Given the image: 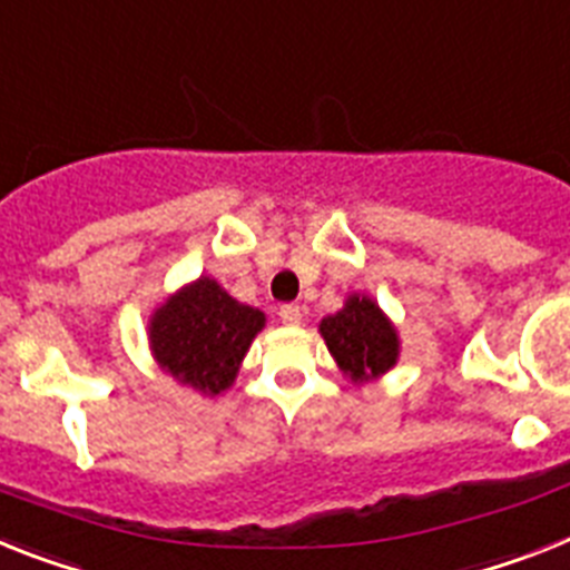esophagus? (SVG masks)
Masks as SVG:
<instances>
[{"mask_svg":"<svg viewBox=\"0 0 570 570\" xmlns=\"http://www.w3.org/2000/svg\"><path fill=\"white\" fill-rule=\"evenodd\" d=\"M281 315V322L284 324H301V307L298 304H284V307L277 309Z\"/></svg>","mask_w":570,"mask_h":570,"instance_id":"34e87169","label":"esophagus"}]
</instances>
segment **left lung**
I'll use <instances>...</instances> for the list:
<instances>
[{"instance_id": "left-lung-1", "label": "left lung", "mask_w": 570, "mask_h": 570, "mask_svg": "<svg viewBox=\"0 0 570 570\" xmlns=\"http://www.w3.org/2000/svg\"><path fill=\"white\" fill-rule=\"evenodd\" d=\"M327 351L353 382L389 374L400 358V336L389 315L367 295H351L336 315L318 324Z\"/></svg>"}]
</instances>
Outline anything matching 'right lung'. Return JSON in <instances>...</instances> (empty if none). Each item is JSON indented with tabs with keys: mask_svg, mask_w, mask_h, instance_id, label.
Listing matches in <instances>:
<instances>
[{
	"mask_svg": "<svg viewBox=\"0 0 570 570\" xmlns=\"http://www.w3.org/2000/svg\"><path fill=\"white\" fill-rule=\"evenodd\" d=\"M266 324L261 309L240 304L214 277L181 286L150 318V351L161 371L199 394L217 396Z\"/></svg>",
	"mask_w": 570,
	"mask_h": 570,
	"instance_id": "obj_1",
	"label": "right lung"
}]
</instances>
